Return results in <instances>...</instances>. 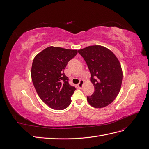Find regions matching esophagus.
I'll use <instances>...</instances> for the list:
<instances>
[{"instance_id": "34e87169", "label": "esophagus", "mask_w": 149, "mask_h": 149, "mask_svg": "<svg viewBox=\"0 0 149 149\" xmlns=\"http://www.w3.org/2000/svg\"><path fill=\"white\" fill-rule=\"evenodd\" d=\"M84 83V80H83V79H81V80L79 81V84H78V88H83V86Z\"/></svg>"}]
</instances>
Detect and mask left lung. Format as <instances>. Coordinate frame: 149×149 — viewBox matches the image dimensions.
I'll return each instance as SVG.
<instances>
[{"label": "left lung", "mask_w": 149, "mask_h": 149, "mask_svg": "<svg viewBox=\"0 0 149 149\" xmlns=\"http://www.w3.org/2000/svg\"><path fill=\"white\" fill-rule=\"evenodd\" d=\"M91 73L94 92L87 101L95 108L106 107L118 95L123 81V70L118 58L110 49L101 45L79 49Z\"/></svg>", "instance_id": "8db88e82"}]
</instances>
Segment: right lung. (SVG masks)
Masks as SVG:
<instances>
[{"label":"right lung","mask_w":149,"mask_h":149,"mask_svg":"<svg viewBox=\"0 0 149 149\" xmlns=\"http://www.w3.org/2000/svg\"><path fill=\"white\" fill-rule=\"evenodd\" d=\"M77 53V49L52 46L34 58L31 69L34 87L40 98L53 109H65L71 102L76 88L69 84L64 70Z\"/></svg>","instance_id":"1"}]
</instances>
